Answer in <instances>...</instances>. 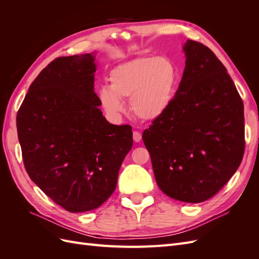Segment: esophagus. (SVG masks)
<instances>
[{
	"instance_id": "1",
	"label": "esophagus",
	"mask_w": 259,
	"mask_h": 259,
	"mask_svg": "<svg viewBox=\"0 0 259 259\" xmlns=\"http://www.w3.org/2000/svg\"><path fill=\"white\" fill-rule=\"evenodd\" d=\"M133 139H134L135 143H139L140 140H142V134H140V133L137 131L133 132Z\"/></svg>"
}]
</instances>
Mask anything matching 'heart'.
I'll return each instance as SVG.
<instances>
[{
  "instance_id": "obj_1",
  "label": "heart",
  "mask_w": 259,
  "mask_h": 259,
  "mask_svg": "<svg viewBox=\"0 0 259 259\" xmlns=\"http://www.w3.org/2000/svg\"><path fill=\"white\" fill-rule=\"evenodd\" d=\"M109 85L98 91L100 106L117 119L125 111L123 99L130 98L132 113L148 122L159 120L173 103L179 81L175 62L164 56H142L115 66Z\"/></svg>"
}]
</instances>
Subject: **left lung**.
Here are the masks:
<instances>
[{"label": "left lung", "instance_id": "1", "mask_svg": "<svg viewBox=\"0 0 259 259\" xmlns=\"http://www.w3.org/2000/svg\"><path fill=\"white\" fill-rule=\"evenodd\" d=\"M186 67L166 113L143 133L154 177L169 198L215 195L244 154V107L227 69L207 46L187 40Z\"/></svg>", "mask_w": 259, "mask_h": 259}]
</instances>
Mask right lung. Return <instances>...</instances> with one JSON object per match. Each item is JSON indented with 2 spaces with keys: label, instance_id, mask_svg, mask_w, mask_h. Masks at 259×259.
<instances>
[{
  "label": "right lung",
  "instance_id": "add662e5",
  "mask_svg": "<svg viewBox=\"0 0 259 259\" xmlns=\"http://www.w3.org/2000/svg\"><path fill=\"white\" fill-rule=\"evenodd\" d=\"M95 72V54L53 60L30 85L16 119L29 177L71 213L108 200L133 147L130 125L110 124L99 109Z\"/></svg>",
  "mask_w": 259,
  "mask_h": 259
}]
</instances>
